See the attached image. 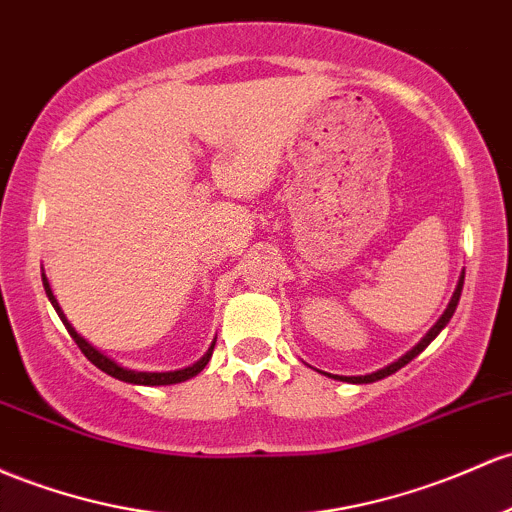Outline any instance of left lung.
Masks as SVG:
<instances>
[{
  "instance_id": "obj_1",
  "label": "left lung",
  "mask_w": 512,
  "mask_h": 512,
  "mask_svg": "<svg viewBox=\"0 0 512 512\" xmlns=\"http://www.w3.org/2000/svg\"><path fill=\"white\" fill-rule=\"evenodd\" d=\"M462 286H464V277H459L457 291H454V296H452V301H449L447 311L442 313V318L437 320L435 325H432V328H430V333L425 335V338L420 340L418 345H415L413 350L408 352V355H403L401 359H398V362H393V364H389V367H386V369H379V372H374V374H367V376H333V379H340V381H350V384H372V381H379V379H384V376H389V374H393V372H398V369H401V367H406V364L411 362V359L418 357L420 352H423L425 347H428L430 342L437 338V333H440V330L445 328V325L449 323V318L454 316V308H457V303H459V296H462Z\"/></svg>"
}]
</instances>
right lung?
Instances as JSON below:
<instances>
[{
    "label": "right lung",
    "instance_id": "add662e5",
    "mask_svg": "<svg viewBox=\"0 0 512 512\" xmlns=\"http://www.w3.org/2000/svg\"><path fill=\"white\" fill-rule=\"evenodd\" d=\"M43 286H46V294H48L50 303H53V308H55V311H58L60 320H63V323H65L67 333H70V338L77 342V347H80V350H82V355L87 357L89 362L94 364V367H99L101 372H106V374H109V376H114V379H119V381H128V384H140V386H165V384H179V381H187V379H192V376L199 374L201 369H204L206 364H209V359H211V352H213V345H211V350L206 352V355L199 359V362L192 364V367H187V369H179V372H133V369H123V367H119V364L114 362V359H109V357H106V355H101V352L97 350V347H92V345H89V342L84 340L82 335L77 333V330L72 328L70 323H67L65 313L60 311L58 301H55L53 291H50V286H48V279H46V274H43Z\"/></svg>",
    "mask_w": 512,
    "mask_h": 512
}]
</instances>
